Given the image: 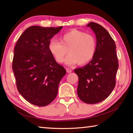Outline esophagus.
I'll return each mask as SVG.
<instances>
[{
	"mask_svg": "<svg viewBox=\"0 0 133 133\" xmlns=\"http://www.w3.org/2000/svg\"><path fill=\"white\" fill-rule=\"evenodd\" d=\"M66 70L67 72H68V73H70V72H72V70L70 69H69V68H66Z\"/></svg>",
	"mask_w": 133,
	"mask_h": 133,
	"instance_id": "esophagus-1",
	"label": "esophagus"
}]
</instances>
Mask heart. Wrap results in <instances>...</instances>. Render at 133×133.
Returning <instances> with one entry per match:
<instances>
[{
    "label": "heart",
    "instance_id": "obj_1",
    "mask_svg": "<svg viewBox=\"0 0 133 133\" xmlns=\"http://www.w3.org/2000/svg\"><path fill=\"white\" fill-rule=\"evenodd\" d=\"M48 47L58 63H63L68 51L69 54L65 60L66 64L72 65L78 63L79 65H84L94 57L97 43L92 35L73 30L62 35L60 42L51 39Z\"/></svg>",
    "mask_w": 133,
    "mask_h": 133
}]
</instances>
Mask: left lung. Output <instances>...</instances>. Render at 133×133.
Returning a JSON list of instances; mask_svg holds the SVG:
<instances>
[{"label":"left lung","mask_w":133,"mask_h":133,"mask_svg":"<svg viewBox=\"0 0 133 133\" xmlns=\"http://www.w3.org/2000/svg\"><path fill=\"white\" fill-rule=\"evenodd\" d=\"M87 27L95 34L96 51L88 64L74 71L79 78V98L84 103L95 104L106 99L114 89L118 62L116 46L109 32L94 22H90Z\"/></svg>","instance_id":"1"}]
</instances>
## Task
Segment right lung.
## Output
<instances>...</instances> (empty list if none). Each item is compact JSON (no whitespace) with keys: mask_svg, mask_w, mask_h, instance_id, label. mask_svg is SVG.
<instances>
[{"mask_svg":"<svg viewBox=\"0 0 133 133\" xmlns=\"http://www.w3.org/2000/svg\"><path fill=\"white\" fill-rule=\"evenodd\" d=\"M62 27H29L14 48L12 70L17 89L34 105L45 106L52 102L57 95L59 82L66 73L48 47L50 39Z\"/></svg>","mask_w":133,"mask_h":133,"instance_id":"1","label":"right lung"}]
</instances>
